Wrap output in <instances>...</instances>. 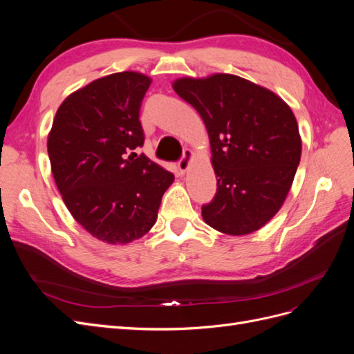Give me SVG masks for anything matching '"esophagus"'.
I'll use <instances>...</instances> for the list:
<instances>
[{"label": "esophagus", "instance_id": "esophagus-1", "mask_svg": "<svg viewBox=\"0 0 354 354\" xmlns=\"http://www.w3.org/2000/svg\"><path fill=\"white\" fill-rule=\"evenodd\" d=\"M192 158H194V152H192L190 149H185L183 155H181V158H180V160H178V169L181 171V173H185V171L187 169L189 162L192 160Z\"/></svg>", "mask_w": 354, "mask_h": 354}]
</instances>
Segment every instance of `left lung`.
<instances>
[{"instance_id": "8db88e82", "label": "left lung", "mask_w": 354, "mask_h": 354, "mask_svg": "<svg viewBox=\"0 0 354 354\" xmlns=\"http://www.w3.org/2000/svg\"><path fill=\"white\" fill-rule=\"evenodd\" d=\"M174 91L207 127L217 192L202 205L208 226L248 234L279 211L301 158L291 108L274 93L236 75L181 78Z\"/></svg>"}]
</instances>
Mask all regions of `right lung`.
<instances>
[{
  "mask_svg": "<svg viewBox=\"0 0 354 354\" xmlns=\"http://www.w3.org/2000/svg\"><path fill=\"white\" fill-rule=\"evenodd\" d=\"M151 78L118 72L72 93L48 134L53 177L73 218L94 238L128 243L156 221L169 171L133 151L145 143L140 108Z\"/></svg>",
  "mask_w": 354,
  "mask_h": 354,
  "instance_id": "1",
  "label": "right lung"
}]
</instances>
